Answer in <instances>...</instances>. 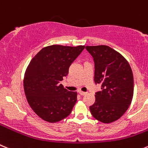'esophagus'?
Instances as JSON below:
<instances>
[{"label":"esophagus","mask_w":148,"mask_h":148,"mask_svg":"<svg viewBox=\"0 0 148 148\" xmlns=\"http://www.w3.org/2000/svg\"><path fill=\"white\" fill-rule=\"evenodd\" d=\"M78 93H79V94L80 95H81V96H84V95L86 94V93L84 92V91H78Z\"/></svg>","instance_id":"1"}]
</instances>
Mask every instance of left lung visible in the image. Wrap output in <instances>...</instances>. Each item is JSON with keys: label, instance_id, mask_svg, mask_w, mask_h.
<instances>
[{"label": "left lung", "instance_id": "obj_1", "mask_svg": "<svg viewBox=\"0 0 148 148\" xmlns=\"http://www.w3.org/2000/svg\"><path fill=\"white\" fill-rule=\"evenodd\" d=\"M95 64L94 82L102 91L95 94L89 109L95 119L104 123L117 121L131 105L134 94V77L127 60L108 46H86Z\"/></svg>", "mask_w": 148, "mask_h": 148}]
</instances>
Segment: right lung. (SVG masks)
<instances>
[{
	"label": "right lung",
	"instance_id": "right-lung-1",
	"mask_svg": "<svg viewBox=\"0 0 148 148\" xmlns=\"http://www.w3.org/2000/svg\"><path fill=\"white\" fill-rule=\"evenodd\" d=\"M85 48L51 45L43 48L29 62L24 76L27 100L36 115L49 123L67 117L77 101L76 91L60 84Z\"/></svg>",
	"mask_w": 148,
	"mask_h": 148
}]
</instances>
